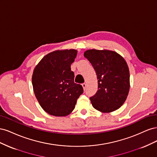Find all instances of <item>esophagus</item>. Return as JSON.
Returning a JSON list of instances; mask_svg holds the SVG:
<instances>
[{
	"instance_id": "1",
	"label": "esophagus",
	"mask_w": 157,
	"mask_h": 157,
	"mask_svg": "<svg viewBox=\"0 0 157 157\" xmlns=\"http://www.w3.org/2000/svg\"><path fill=\"white\" fill-rule=\"evenodd\" d=\"M82 87H83V89H84V90L86 89V84H85V83L82 84Z\"/></svg>"
}]
</instances>
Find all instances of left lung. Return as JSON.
I'll use <instances>...</instances> for the list:
<instances>
[{"mask_svg": "<svg viewBox=\"0 0 157 157\" xmlns=\"http://www.w3.org/2000/svg\"><path fill=\"white\" fill-rule=\"evenodd\" d=\"M84 56L97 75L98 91L90 98L94 108L102 113L120 108L130 90V72L124 59L117 52L107 50H88Z\"/></svg>", "mask_w": 157, "mask_h": 157, "instance_id": "8db88e82", "label": "left lung"}]
</instances>
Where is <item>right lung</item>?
<instances>
[{"instance_id": "obj_1", "label": "right lung", "mask_w": 157, "mask_h": 157, "mask_svg": "<svg viewBox=\"0 0 157 157\" xmlns=\"http://www.w3.org/2000/svg\"><path fill=\"white\" fill-rule=\"evenodd\" d=\"M76 50H56L46 55L36 66L32 77L33 90L41 107L56 117L68 115L83 93L80 84L74 82L71 65Z\"/></svg>"}]
</instances>
